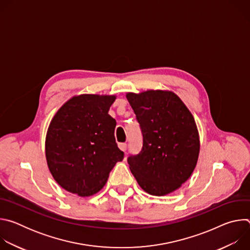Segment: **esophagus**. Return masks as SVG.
<instances>
[{
  "instance_id": "34e87169",
  "label": "esophagus",
  "mask_w": 250,
  "mask_h": 250,
  "mask_svg": "<svg viewBox=\"0 0 250 250\" xmlns=\"http://www.w3.org/2000/svg\"><path fill=\"white\" fill-rule=\"evenodd\" d=\"M119 147H120L121 150H123L124 152H125L126 149H127V145L125 144V142H124V144H120V145H119Z\"/></svg>"
}]
</instances>
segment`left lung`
Segmentation results:
<instances>
[{"label":"left lung","mask_w":250,"mask_h":250,"mask_svg":"<svg viewBox=\"0 0 250 250\" xmlns=\"http://www.w3.org/2000/svg\"><path fill=\"white\" fill-rule=\"evenodd\" d=\"M126 99L142 133V148L127 158L138 185L164 196L185 183L200 151L195 120L181 99L169 91L127 93Z\"/></svg>","instance_id":"obj_1"}]
</instances>
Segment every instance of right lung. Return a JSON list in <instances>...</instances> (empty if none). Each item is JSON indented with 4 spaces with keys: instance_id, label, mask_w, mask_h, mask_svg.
Listing matches in <instances>:
<instances>
[{
    "instance_id": "obj_1",
    "label": "right lung",
    "mask_w": 250,
    "mask_h": 250,
    "mask_svg": "<svg viewBox=\"0 0 250 250\" xmlns=\"http://www.w3.org/2000/svg\"><path fill=\"white\" fill-rule=\"evenodd\" d=\"M116 96L80 95L53 117L45 138V156L54 180L66 191L88 197L99 192L125 153L115 137L109 110Z\"/></svg>"
}]
</instances>
